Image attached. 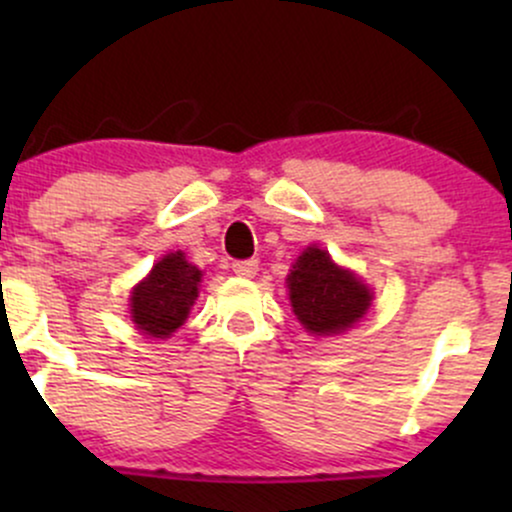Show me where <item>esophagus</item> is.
I'll return each mask as SVG.
<instances>
[{
    "mask_svg": "<svg viewBox=\"0 0 512 512\" xmlns=\"http://www.w3.org/2000/svg\"><path fill=\"white\" fill-rule=\"evenodd\" d=\"M257 267H260V264H257V260H236V262L231 264V269L238 276H255Z\"/></svg>",
    "mask_w": 512,
    "mask_h": 512,
    "instance_id": "obj_1",
    "label": "esophagus"
}]
</instances>
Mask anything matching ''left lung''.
<instances>
[{
    "instance_id": "8db88e82",
    "label": "left lung",
    "mask_w": 512,
    "mask_h": 512,
    "mask_svg": "<svg viewBox=\"0 0 512 512\" xmlns=\"http://www.w3.org/2000/svg\"><path fill=\"white\" fill-rule=\"evenodd\" d=\"M293 313L313 334H337L361 320L370 291L354 274L337 267L325 250L308 248L289 274Z\"/></svg>"
}]
</instances>
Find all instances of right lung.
Listing matches in <instances>:
<instances>
[{
  "instance_id": "right-lung-1",
  "label": "right lung",
  "mask_w": 512,
  "mask_h": 512,
  "mask_svg": "<svg viewBox=\"0 0 512 512\" xmlns=\"http://www.w3.org/2000/svg\"><path fill=\"white\" fill-rule=\"evenodd\" d=\"M199 279L202 272L182 252L163 257L132 291V317L139 330L149 337H170L190 313Z\"/></svg>"
}]
</instances>
